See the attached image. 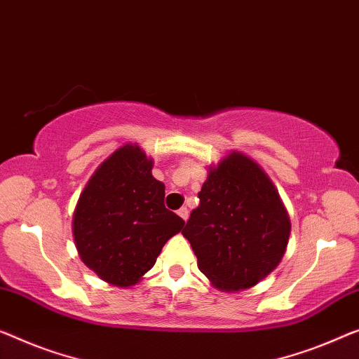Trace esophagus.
I'll return each instance as SVG.
<instances>
[{
  "label": "esophagus",
  "mask_w": 359,
  "mask_h": 359,
  "mask_svg": "<svg viewBox=\"0 0 359 359\" xmlns=\"http://www.w3.org/2000/svg\"><path fill=\"white\" fill-rule=\"evenodd\" d=\"M177 214H179V216H180L182 219H184V221H187V219H189V210H187L185 206H182L180 210L177 211Z\"/></svg>",
  "instance_id": "obj_1"
}]
</instances>
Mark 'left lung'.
I'll use <instances>...</instances> for the list:
<instances>
[{
	"instance_id": "obj_1",
	"label": "left lung",
	"mask_w": 359,
	"mask_h": 359,
	"mask_svg": "<svg viewBox=\"0 0 359 359\" xmlns=\"http://www.w3.org/2000/svg\"><path fill=\"white\" fill-rule=\"evenodd\" d=\"M182 233L198 269L219 290L250 288L279 266L290 237V219L264 170L233 151L214 168L198 194Z\"/></svg>"
}]
</instances>
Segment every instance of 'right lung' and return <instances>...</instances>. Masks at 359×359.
Instances as JSON below:
<instances>
[{"mask_svg": "<svg viewBox=\"0 0 359 359\" xmlns=\"http://www.w3.org/2000/svg\"><path fill=\"white\" fill-rule=\"evenodd\" d=\"M151 169L153 159L140 147H121L95 170L74 211L80 258L116 287L142 280L164 243L185 226L164 206V184Z\"/></svg>", "mask_w": 359, "mask_h": 359, "instance_id": "obj_1", "label": "right lung"}]
</instances>
